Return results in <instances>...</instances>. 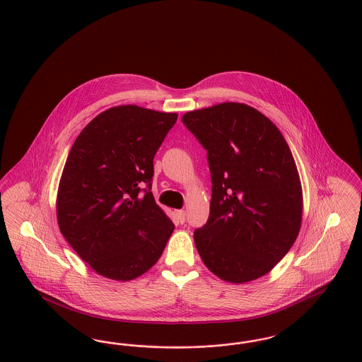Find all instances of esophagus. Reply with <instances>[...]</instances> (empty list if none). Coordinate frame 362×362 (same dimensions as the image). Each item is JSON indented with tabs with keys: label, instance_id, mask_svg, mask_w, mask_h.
<instances>
[{
	"label": "esophagus",
	"instance_id": "34e87169",
	"mask_svg": "<svg viewBox=\"0 0 362 362\" xmlns=\"http://www.w3.org/2000/svg\"><path fill=\"white\" fill-rule=\"evenodd\" d=\"M175 217L177 219V222L183 223L186 221V211L185 210H175Z\"/></svg>",
	"mask_w": 362,
	"mask_h": 362
}]
</instances>
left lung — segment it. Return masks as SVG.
Listing matches in <instances>:
<instances>
[{
  "instance_id": "obj_1",
  "label": "left lung",
  "mask_w": 362,
  "mask_h": 362,
  "mask_svg": "<svg viewBox=\"0 0 362 362\" xmlns=\"http://www.w3.org/2000/svg\"><path fill=\"white\" fill-rule=\"evenodd\" d=\"M182 121L207 151L211 173L210 216L194 232L201 259L233 284L267 275L302 226V183L286 139L240 102L191 110Z\"/></svg>"
}]
</instances>
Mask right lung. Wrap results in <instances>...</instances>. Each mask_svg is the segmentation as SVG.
I'll return each instance as SVG.
<instances>
[{"label":"right lung","mask_w":362,"mask_h":362,"mask_svg":"<svg viewBox=\"0 0 362 362\" xmlns=\"http://www.w3.org/2000/svg\"><path fill=\"white\" fill-rule=\"evenodd\" d=\"M177 119L137 105L93 118L74 141L59 182V229L98 274L129 281L160 259L173 221L151 192L153 158Z\"/></svg>","instance_id":"obj_1"}]
</instances>
